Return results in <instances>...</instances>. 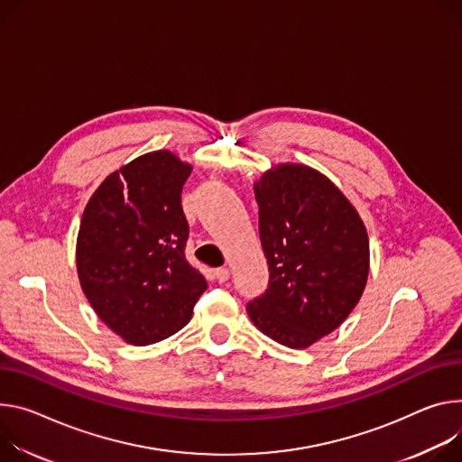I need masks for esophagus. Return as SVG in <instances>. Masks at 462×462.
<instances>
[{"label": "esophagus", "mask_w": 462, "mask_h": 462, "mask_svg": "<svg viewBox=\"0 0 462 462\" xmlns=\"http://www.w3.org/2000/svg\"><path fill=\"white\" fill-rule=\"evenodd\" d=\"M214 274H216V278H217L219 282H226V280L230 278V269H228V267H219V269L214 271Z\"/></svg>", "instance_id": "obj_1"}]
</instances>
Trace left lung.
Here are the masks:
<instances>
[{"mask_svg": "<svg viewBox=\"0 0 462 462\" xmlns=\"http://www.w3.org/2000/svg\"><path fill=\"white\" fill-rule=\"evenodd\" d=\"M269 285L246 304L250 320L289 348L339 328L368 278V236L357 209L322 173L273 167L254 184Z\"/></svg>", "mask_w": 462, "mask_h": 462, "instance_id": "8db88e82", "label": "left lung"}]
</instances>
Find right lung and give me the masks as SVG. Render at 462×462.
Masks as SVG:
<instances>
[{
  "mask_svg": "<svg viewBox=\"0 0 462 462\" xmlns=\"http://www.w3.org/2000/svg\"><path fill=\"white\" fill-rule=\"evenodd\" d=\"M191 165L154 151L108 175L77 236V273L97 317L123 341L158 343L182 329L206 291L184 254L182 186Z\"/></svg>",
  "mask_w": 462,
  "mask_h": 462,
  "instance_id": "1",
  "label": "right lung"
}]
</instances>
